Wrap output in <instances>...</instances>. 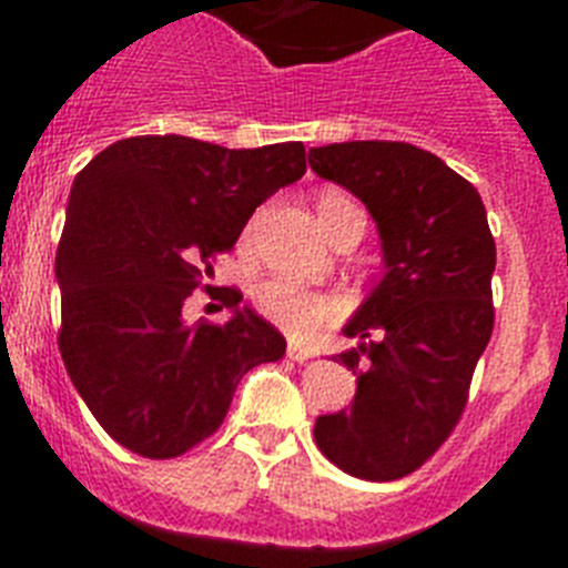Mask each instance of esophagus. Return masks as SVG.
<instances>
[{
  "label": "esophagus",
  "instance_id": "1",
  "mask_svg": "<svg viewBox=\"0 0 568 568\" xmlns=\"http://www.w3.org/2000/svg\"><path fill=\"white\" fill-rule=\"evenodd\" d=\"M287 358L290 361H310L313 358V353H310L307 346H301V344H295V341H290V346H287Z\"/></svg>",
  "mask_w": 568,
  "mask_h": 568
}]
</instances>
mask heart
Returning <instances> with one entry per match:
<instances>
[{
  "instance_id": "obj_1",
  "label": "heart",
  "mask_w": 568,
  "mask_h": 568,
  "mask_svg": "<svg viewBox=\"0 0 568 568\" xmlns=\"http://www.w3.org/2000/svg\"><path fill=\"white\" fill-rule=\"evenodd\" d=\"M355 207L346 195L327 193L318 195V219L324 233H329L335 215L341 210ZM255 307L267 321H273L275 327H281L284 333L295 335V338H307L315 329L329 321L335 315V301L324 293H313V290L295 287L287 281H264L258 290H255Z\"/></svg>"
}]
</instances>
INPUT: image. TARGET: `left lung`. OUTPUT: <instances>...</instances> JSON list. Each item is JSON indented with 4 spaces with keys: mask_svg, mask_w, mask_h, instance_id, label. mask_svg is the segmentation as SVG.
<instances>
[{
    "mask_svg": "<svg viewBox=\"0 0 568 568\" xmlns=\"http://www.w3.org/2000/svg\"><path fill=\"white\" fill-rule=\"evenodd\" d=\"M310 168L366 204L386 267L344 327L361 338L338 355L358 375L353 404L318 415L315 444L346 475L398 480L464 415L495 324V239L478 190L415 144H327Z\"/></svg>",
    "mask_w": 568,
    "mask_h": 568,
    "instance_id": "1",
    "label": "left lung"
}]
</instances>
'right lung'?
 I'll return each mask as SVG.
<instances>
[{"mask_svg": "<svg viewBox=\"0 0 568 568\" xmlns=\"http://www.w3.org/2000/svg\"><path fill=\"white\" fill-rule=\"evenodd\" d=\"M307 173L301 142L227 150L133 135L77 175L57 250L59 353L104 433L142 458H179L222 426L235 386L287 341L224 290L227 324L187 327V295L261 202Z\"/></svg>", "mask_w": 568, "mask_h": 568, "instance_id": "add662e5", "label": "right lung"}]
</instances>
